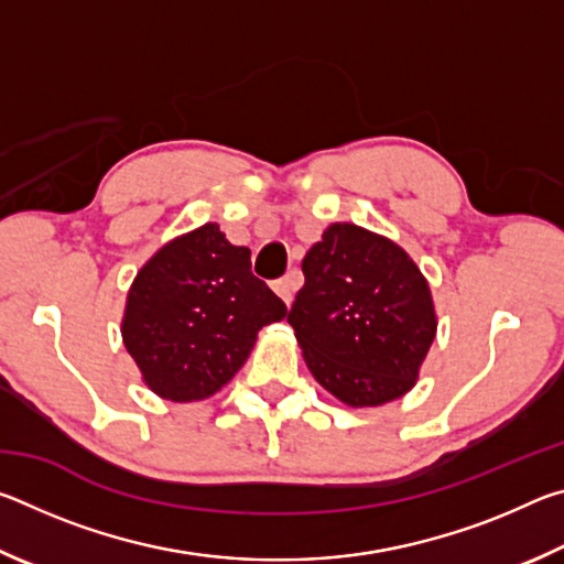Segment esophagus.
<instances>
[{
    "label": "esophagus",
    "instance_id": "esophagus-1",
    "mask_svg": "<svg viewBox=\"0 0 564 564\" xmlns=\"http://www.w3.org/2000/svg\"><path fill=\"white\" fill-rule=\"evenodd\" d=\"M295 285H299V279H295V275L291 273V275H285V279H281V281H275V283H273V291L281 295V301H283L285 305H291V301H293V291H295Z\"/></svg>",
    "mask_w": 564,
    "mask_h": 564
}]
</instances>
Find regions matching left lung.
Wrapping results in <instances>:
<instances>
[{
	"instance_id": "left-lung-1",
	"label": "left lung",
	"mask_w": 564,
	"mask_h": 564,
	"mask_svg": "<svg viewBox=\"0 0 564 564\" xmlns=\"http://www.w3.org/2000/svg\"><path fill=\"white\" fill-rule=\"evenodd\" d=\"M289 323L316 383L348 408L413 390L437 333L427 279L388 236L330 224L303 259Z\"/></svg>"
}]
</instances>
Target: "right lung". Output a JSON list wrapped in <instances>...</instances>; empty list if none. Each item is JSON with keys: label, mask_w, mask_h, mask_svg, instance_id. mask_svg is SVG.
<instances>
[{"label": "right lung", "mask_w": 564, "mask_h": 564, "mask_svg": "<svg viewBox=\"0 0 564 564\" xmlns=\"http://www.w3.org/2000/svg\"><path fill=\"white\" fill-rule=\"evenodd\" d=\"M283 318L285 303L251 273V251L204 224L141 265L121 340L151 393L196 403L241 370L263 326Z\"/></svg>", "instance_id": "right-lung-1"}]
</instances>
